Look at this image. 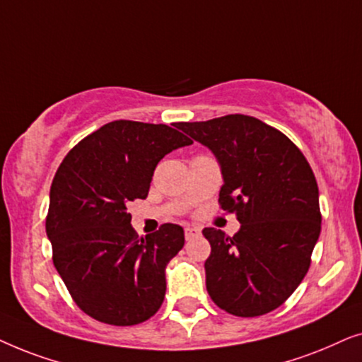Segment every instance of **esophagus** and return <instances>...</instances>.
Returning <instances> with one entry per match:
<instances>
[{
	"instance_id": "obj_1",
	"label": "esophagus",
	"mask_w": 362,
	"mask_h": 362,
	"mask_svg": "<svg viewBox=\"0 0 362 362\" xmlns=\"http://www.w3.org/2000/svg\"><path fill=\"white\" fill-rule=\"evenodd\" d=\"M185 235H186V239H187V240H191V239H194V237L201 235V229H199V227L187 226L186 229H185Z\"/></svg>"
}]
</instances>
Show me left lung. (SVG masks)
Listing matches in <instances>:
<instances>
[{"label":"left lung","mask_w":362,"mask_h":362,"mask_svg":"<svg viewBox=\"0 0 362 362\" xmlns=\"http://www.w3.org/2000/svg\"><path fill=\"white\" fill-rule=\"evenodd\" d=\"M221 166L219 202L235 212L234 237L214 227L206 288L227 313L250 318L279 308L310 269L321 232L320 192L298 148L276 128L249 115L180 123Z\"/></svg>","instance_id":"1"}]
</instances>
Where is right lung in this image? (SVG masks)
<instances>
[{
	"label": "right lung",
	"instance_id": "obj_1",
	"mask_svg": "<svg viewBox=\"0 0 362 362\" xmlns=\"http://www.w3.org/2000/svg\"><path fill=\"white\" fill-rule=\"evenodd\" d=\"M191 143L168 125L115 120L64 158L49 194L46 234L54 267L83 313L132 326L160 310L166 265L185 245V230L163 224L138 237L127 204L145 199L158 163Z\"/></svg>",
	"mask_w": 362,
	"mask_h": 362
}]
</instances>
